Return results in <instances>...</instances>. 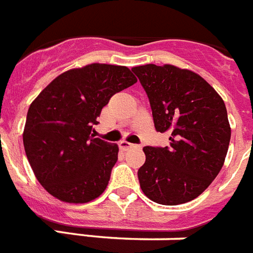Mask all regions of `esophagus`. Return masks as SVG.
I'll use <instances>...</instances> for the list:
<instances>
[{"mask_svg":"<svg viewBox=\"0 0 253 253\" xmlns=\"http://www.w3.org/2000/svg\"><path fill=\"white\" fill-rule=\"evenodd\" d=\"M119 145H120V149H123V150H129L132 147H136V145H133V143L128 142V141H121Z\"/></svg>","mask_w":253,"mask_h":253,"instance_id":"esophagus-1","label":"esophagus"}]
</instances>
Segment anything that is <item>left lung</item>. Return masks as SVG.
<instances>
[{
  "label": "left lung",
  "instance_id": "left-lung-1",
  "mask_svg": "<svg viewBox=\"0 0 253 253\" xmlns=\"http://www.w3.org/2000/svg\"><path fill=\"white\" fill-rule=\"evenodd\" d=\"M157 132L169 133V146H145L138 169L141 189L162 205L199 197L215 179L229 150L225 102L203 77L173 65L136 66Z\"/></svg>",
  "mask_w": 253,
  "mask_h": 253
}]
</instances>
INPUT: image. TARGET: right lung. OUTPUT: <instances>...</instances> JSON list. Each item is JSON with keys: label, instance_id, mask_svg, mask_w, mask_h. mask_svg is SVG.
I'll return each instance as SVG.
<instances>
[{"label": "right lung", "instance_id": "right-lung-1", "mask_svg": "<svg viewBox=\"0 0 253 253\" xmlns=\"http://www.w3.org/2000/svg\"><path fill=\"white\" fill-rule=\"evenodd\" d=\"M136 82L126 66L90 64L60 74L31 103L24 151L48 193L84 204L104 192L119 146L94 138L92 126L111 96Z\"/></svg>", "mask_w": 253, "mask_h": 253}]
</instances>
